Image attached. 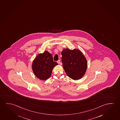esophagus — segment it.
<instances>
[{"mask_svg":"<svg viewBox=\"0 0 120 120\" xmlns=\"http://www.w3.org/2000/svg\"><path fill=\"white\" fill-rule=\"evenodd\" d=\"M57 63H58V64H59L60 65H62V63H60V60H59L58 61H57Z\"/></svg>","mask_w":120,"mask_h":120,"instance_id":"34e87169","label":"esophagus"}]
</instances>
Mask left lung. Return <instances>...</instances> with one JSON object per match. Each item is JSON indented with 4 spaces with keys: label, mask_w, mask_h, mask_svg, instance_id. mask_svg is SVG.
<instances>
[{
    "label": "left lung",
    "mask_w": 120,
    "mask_h": 120,
    "mask_svg": "<svg viewBox=\"0 0 120 120\" xmlns=\"http://www.w3.org/2000/svg\"><path fill=\"white\" fill-rule=\"evenodd\" d=\"M63 68L67 76L74 80L81 79L87 68L86 59L79 50L64 49L61 52Z\"/></svg>",
    "instance_id": "1"
}]
</instances>
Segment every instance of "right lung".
<instances>
[{"label": "right lung", "instance_id": "right-lung-1", "mask_svg": "<svg viewBox=\"0 0 120 120\" xmlns=\"http://www.w3.org/2000/svg\"><path fill=\"white\" fill-rule=\"evenodd\" d=\"M57 65V63L53 61L52 54L45 51L35 58L32 63V69L37 77L41 80H46L51 76L53 69Z\"/></svg>", "mask_w": 120, "mask_h": 120}]
</instances>
